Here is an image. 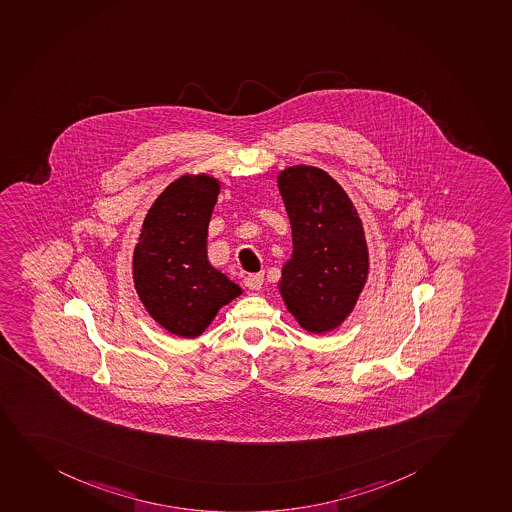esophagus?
Here are the masks:
<instances>
[{
	"label": "esophagus",
	"instance_id": "obj_1",
	"mask_svg": "<svg viewBox=\"0 0 512 512\" xmlns=\"http://www.w3.org/2000/svg\"><path fill=\"white\" fill-rule=\"evenodd\" d=\"M263 281V273H251L244 278V285L248 286L249 290H259L263 286Z\"/></svg>",
	"mask_w": 512,
	"mask_h": 512
}]
</instances>
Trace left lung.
Returning <instances> with one entry per match:
<instances>
[{
	"instance_id": "1",
	"label": "left lung",
	"mask_w": 512,
	"mask_h": 512,
	"mask_svg": "<svg viewBox=\"0 0 512 512\" xmlns=\"http://www.w3.org/2000/svg\"><path fill=\"white\" fill-rule=\"evenodd\" d=\"M278 187L293 234L281 296L303 329L325 334L344 322L366 283L362 222L344 189L320 168H286Z\"/></svg>"
}]
</instances>
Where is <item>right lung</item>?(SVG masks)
<instances>
[{
  "instance_id": "1",
  "label": "right lung",
  "mask_w": 512,
  "mask_h": 512,
  "mask_svg": "<svg viewBox=\"0 0 512 512\" xmlns=\"http://www.w3.org/2000/svg\"><path fill=\"white\" fill-rule=\"evenodd\" d=\"M219 195L216 178L180 177L146 214L133 256L140 300L162 327L192 339L241 288L207 259V227Z\"/></svg>"
}]
</instances>
